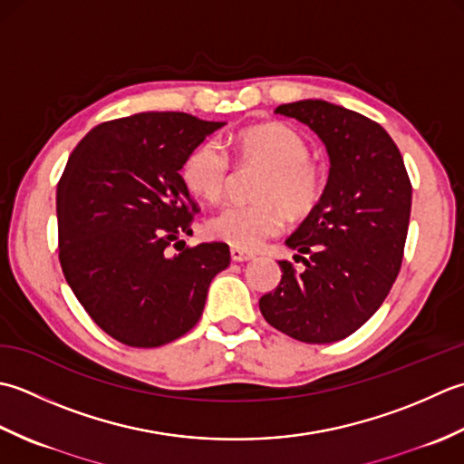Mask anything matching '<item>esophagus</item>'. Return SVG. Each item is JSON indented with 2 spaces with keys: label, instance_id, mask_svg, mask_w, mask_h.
Listing matches in <instances>:
<instances>
[{
  "label": "esophagus",
  "instance_id": "obj_1",
  "mask_svg": "<svg viewBox=\"0 0 464 464\" xmlns=\"http://www.w3.org/2000/svg\"><path fill=\"white\" fill-rule=\"evenodd\" d=\"M230 256L234 262H246V260H252L254 254L248 252V250H242V248H230Z\"/></svg>",
  "mask_w": 464,
  "mask_h": 464
}]
</instances>
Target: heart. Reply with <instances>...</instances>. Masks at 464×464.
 I'll return each instance as SVG.
<instances>
[{"mask_svg": "<svg viewBox=\"0 0 464 464\" xmlns=\"http://www.w3.org/2000/svg\"><path fill=\"white\" fill-rule=\"evenodd\" d=\"M242 164L266 166L260 178L258 204H230L206 220V234L242 250H256L278 236L286 224V210L304 216L314 210L324 190L323 166L308 154V141L298 130L278 121L250 126L234 138ZM190 192L208 202H218L228 190L232 160L218 140L200 141L182 166Z\"/></svg>", "mask_w": 464, "mask_h": 464, "instance_id": "heart-1", "label": "heart"}]
</instances>
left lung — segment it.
I'll return each instance as SVG.
<instances>
[{"mask_svg": "<svg viewBox=\"0 0 464 464\" xmlns=\"http://www.w3.org/2000/svg\"><path fill=\"white\" fill-rule=\"evenodd\" d=\"M296 118L324 141L330 174L324 194L286 244L304 270L280 260V285L260 298V312L300 343L326 344L356 333L401 272L412 186L386 130L362 113L324 100L274 110ZM299 256V254H296Z\"/></svg>", "mask_w": 464, "mask_h": 464, "instance_id": "1", "label": "left lung"}]
</instances>
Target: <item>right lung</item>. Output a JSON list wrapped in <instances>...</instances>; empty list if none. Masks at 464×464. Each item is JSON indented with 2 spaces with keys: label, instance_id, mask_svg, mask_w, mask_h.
<instances>
[{
  "label": "right lung",
  "instance_id": "obj_1",
  "mask_svg": "<svg viewBox=\"0 0 464 464\" xmlns=\"http://www.w3.org/2000/svg\"><path fill=\"white\" fill-rule=\"evenodd\" d=\"M224 126L184 111L103 121L83 138L58 182L60 264L103 333L134 348L172 343L196 326L228 244L186 246L200 212L179 169ZM172 243H182L176 255Z\"/></svg>",
  "mask_w": 464,
  "mask_h": 464
}]
</instances>
